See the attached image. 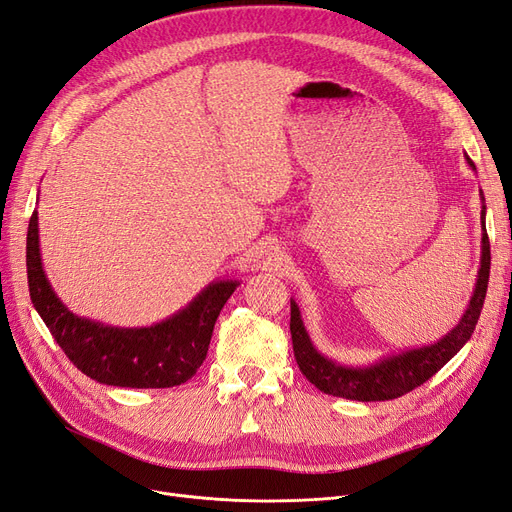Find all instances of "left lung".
<instances>
[{
    "mask_svg": "<svg viewBox=\"0 0 512 512\" xmlns=\"http://www.w3.org/2000/svg\"><path fill=\"white\" fill-rule=\"evenodd\" d=\"M483 226H485V205H483ZM489 264H491L489 237H487V231H483L481 271H479L477 288H474L470 307L464 313L462 322L457 324L445 339H440L430 347L411 349L407 354L392 356L375 366H366V368H347L317 354L307 337L296 303L290 301V332H292V347H294V358L298 368H301V373L307 377V381H311L317 387V390H322L324 394H330V396H339V398L373 402V400H394L398 396L413 392L415 387H419L432 375H436L438 370L443 368L472 337L485 303Z\"/></svg>",
    "mask_w": 512,
    "mask_h": 512,
    "instance_id": "8db88e82",
    "label": "left lung"
}]
</instances>
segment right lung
<instances>
[{"label": "right lung", "mask_w": 512, "mask_h": 512, "mask_svg": "<svg viewBox=\"0 0 512 512\" xmlns=\"http://www.w3.org/2000/svg\"><path fill=\"white\" fill-rule=\"evenodd\" d=\"M27 281L33 307L78 370L99 383L137 390L175 387L195 377L218 315L237 288L235 281L211 284L178 315L150 328L127 330L82 320L63 307L44 275L38 211L31 214L27 231Z\"/></svg>", "instance_id": "1"}]
</instances>
